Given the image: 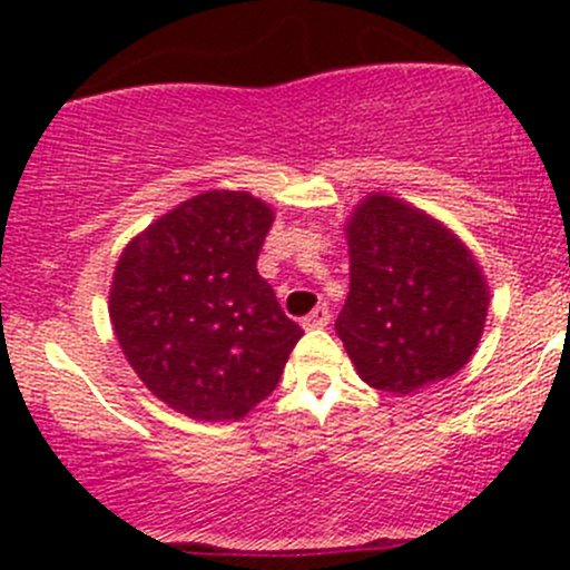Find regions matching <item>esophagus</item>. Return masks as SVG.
I'll use <instances>...</instances> for the list:
<instances>
[{
	"instance_id": "obj_1",
	"label": "esophagus",
	"mask_w": 570,
	"mask_h": 570,
	"mask_svg": "<svg viewBox=\"0 0 570 570\" xmlns=\"http://www.w3.org/2000/svg\"><path fill=\"white\" fill-rule=\"evenodd\" d=\"M327 322H331V312H327V306H317L308 317H303V327L312 331V327H325Z\"/></svg>"
}]
</instances>
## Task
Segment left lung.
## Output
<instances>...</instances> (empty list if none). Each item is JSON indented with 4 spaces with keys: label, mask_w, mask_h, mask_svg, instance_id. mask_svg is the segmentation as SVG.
Masks as SVG:
<instances>
[{
    "label": "left lung",
    "mask_w": 570,
    "mask_h": 570,
    "mask_svg": "<svg viewBox=\"0 0 570 570\" xmlns=\"http://www.w3.org/2000/svg\"><path fill=\"white\" fill-rule=\"evenodd\" d=\"M350 295L336 333L361 381L413 394L469 364L488 317L474 253L428 212L370 193L344 226Z\"/></svg>",
    "instance_id": "1"
}]
</instances>
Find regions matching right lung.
Masks as SVG:
<instances>
[{"instance_id": "1", "label": "right lung", "mask_w": 570, "mask_h": 570, "mask_svg": "<svg viewBox=\"0 0 570 570\" xmlns=\"http://www.w3.org/2000/svg\"><path fill=\"white\" fill-rule=\"evenodd\" d=\"M273 220L250 193L209 189L154 220L115 264V338L148 392L184 416L243 419L303 336L256 269Z\"/></svg>"}]
</instances>
